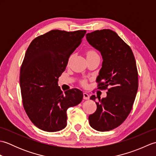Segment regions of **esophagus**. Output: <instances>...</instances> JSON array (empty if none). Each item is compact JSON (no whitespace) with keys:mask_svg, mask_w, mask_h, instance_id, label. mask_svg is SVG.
Here are the masks:
<instances>
[{"mask_svg":"<svg viewBox=\"0 0 156 156\" xmlns=\"http://www.w3.org/2000/svg\"><path fill=\"white\" fill-rule=\"evenodd\" d=\"M83 98L85 100H88L89 98H90V97H89V95L87 92H84L83 93Z\"/></svg>","mask_w":156,"mask_h":156,"instance_id":"obj_1","label":"esophagus"}]
</instances>
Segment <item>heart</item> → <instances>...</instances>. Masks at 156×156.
<instances>
[{
	"label": "heart",
	"instance_id": "heart-1",
	"mask_svg": "<svg viewBox=\"0 0 156 156\" xmlns=\"http://www.w3.org/2000/svg\"><path fill=\"white\" fill-rule=\"evenodd\" d=\"M95 51H92V50H91V51H88V53H87V55H90V54H95ZM86 83H87V82H86V80H82V84H83V85H86Z\"/></svg>",
	"mask_w": 156,
	"mask_h": 156
}]
</instances>
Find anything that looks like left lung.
I'll use <instances>...</instances> for the list:
<instances>
[{
	"instance_id": "1",
	"label": "left lung",
	"mask_w": 156,
	"mask_h": 156,
	"mask_svg": "<svg viewBox=\"0 0 156 156\" xmlns=\"http://www.w3.org/2000/svg\"><path fill=\"white\" fill-rule=\"evenodd\" d=\"M86 37L103 59L98 88L108 89L107 97L97 96V111L89 115V124L98 131H111L124 122L133 107L138 89L136 62L131 48L111 29L94 31ZM96 98L91 96L92 100Z\"/></svg>"
}]
</instances>
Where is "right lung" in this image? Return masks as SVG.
Returning <instances> with one entry per match:
<instances>
[{"mask_svg":"<svg viewBox=\"0 0 156 156\" xmlns=\"http://www.w3.org/2000/svg\"><path fill=\"white\" fill-rule=\"evenodd\" d=\"M86 32L51 30L35 38L25 53L19 78L23 107L33 123L43 131L64 129L68 108L83 98L77 88L63 94L58 82Z\"/></svg>","mask_w":156,"mask_h":156,"instance_id":"1","label":"right lung"}]
</instances>
